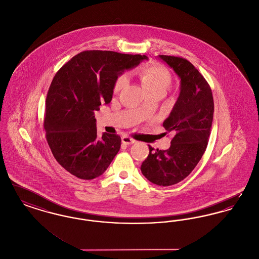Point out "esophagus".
<instances>
[{"instance_id": "obj_1", "label": "esophagus", "mask_w": 259, "mask_h": 259, "mask_svg": "<svg viewBox=\"0 0 259 259\" xmlns=\"http://www.w3.org/2000/svg\"><path fill=\"white\" fill-rule=\"evenodd\" d=\"M121 141H122V143L125 144V145H132V144H134L136 142L134 139H132V138L128 137V136H123L121 138Z\"/></svg>"}]
</instances>
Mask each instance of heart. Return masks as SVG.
Wrapping results in <instances>:
<instances>
[{"mask_svg": "<svg viewBox=\"0 0 259 259\" xmlns=\"http://www.w3.org/2000/svg\"><path fill=\"white\" fill-rule=\"evenodd\" d=\"M142 85L147 94L164 95L171 85L172 76L170 72L160 64L150 63L140 67L136 71ZM127 83V77L124 74L118 75L112 85V92L118 94Z\"/></svg>", "mask_w": 259, "mask_h": 259, "instance_id": "obj_1", "label": "heart"}]
</instances>
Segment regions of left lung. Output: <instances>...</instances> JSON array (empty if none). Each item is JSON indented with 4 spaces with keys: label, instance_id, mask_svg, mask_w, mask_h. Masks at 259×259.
Segmentation results:
<instances>
[{
    "label": "left lung",
    "instance_id": "obj_1",
    "mask_svg": "<svg viewBox=\"0 0 259 259\" xmlns=\"http://www.w3.org/2000/svg\"><path fill=\"white\" fill-rule=\"evenodd\" d=\"M181 78V92L163 127L174 134L166 150L148 146L141 171L154 185H176L193 171L202 158L210 135L213 98L205 77L185 58L159 55ZM166 132V133H167Z\"/></svg>",
    "mask_w": 259,
    "mask_h": 259
}]
</instances>
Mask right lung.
Listing matches in <instances>:
<instances>
[{
  "instance_id": "add662e5",
  "label": "right lung",
  "mask_w": 259,
  "mask_h": 259,
  "mask_svg": "<svg viewBox=\"0 0 259 259\" xmlns=\"http://www.w3.org/2000/svg\"><path fill=\"white\" fill-rule=\"evenodd\" d=\"M146 55L108 50H87L63 65L50 84L44 127L51 152L62 167L81 180L101 176L117 154L121 138L97 137L94 111L109 104L112 85L124 70L132 69Z\"/></svg>"
}]
</instances>
